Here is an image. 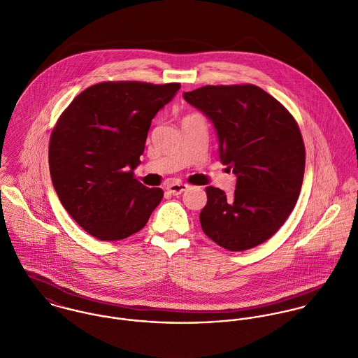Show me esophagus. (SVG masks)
<instances>
[{
	"mask_svg": "<svg viewBox=\"0 0 358 358\" xmlns=\"http://www.w3.org/2000/svg\"><path fill=\"white\" fill-rule=\"evenodd\" d=\"M187 187H189V186H187L186 183L173 182V183H171V185L166 186V190H168L171 194H173V196H179V194H182L183 192H186Z\"/></svg>",
	"mask_w": 358,
	"mask_h": 358,
	"instance_id": "obj_1",
	"label": "esophagus"
}]
</instances>
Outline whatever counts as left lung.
Masks as SVG:
<instances>
[{
	"label": "left lung",
	"mask_w": 358,
	"mask_h": 358,
	"mask_svg": "<svg viewBox=\"0 0 358 358\" xmlns=\"http://www.w3.org/2000/svg\"><path fill=\"white\" fill-rule=\"evenodd\" d=\"M183 98L213 122L220 159L237 176L233 196L206 187L203 231L233 252L260 245L285 223L301 194L306 152L298 122L252 84L205 85Z\"/></svg>",
	"instance_id": "1"
}]
</instances>
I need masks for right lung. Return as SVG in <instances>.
I'll use <instances>...</instances> for the list:
<instances>
[{
    "label": "right lung",
    "instance_id": "right-lung-1",
    "mask_svg": "<svg viewBox=\"0 0 358 358\" xmlns=\"http://www.w3.org/2000/svg\"><path fill=\"white\" fill-rule=\"evenodd\" d=\"M179 83L104 81L59 117L50 139V171L69 215L101 241L124 240L145 227L164 197L134 176L154 115Z\"/></svg>",
    "mask_w": 358,
    "mask_h": 358
}]
</instances>
